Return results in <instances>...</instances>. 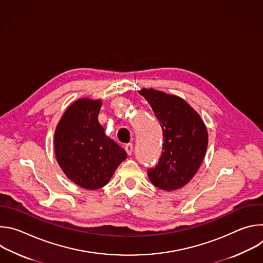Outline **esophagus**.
Returning a JSON list of instances; mask_svg holds the SVG:
<instances>
[{
	"label": "esophagus",
	"mask_w": 263,
	"mask_h": 263,
	"mask_svg": "<svg viewBox=\"0 0 263 263\" xmlns=\"http://www.w3.org/2000/svg\"><path fill=\"white\" fill-rule=\"evenodd\" d=\"M125 149L128 155H131L132 154V151H133V144L132 143H127L125 145Z\"/></svg>",
	"instance_id": "esophagus-1"
}]
</instances>
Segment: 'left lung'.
<instances>
[{
  "instance_id": "obj_1",
  "label": "left lung",
  "mask_w": 263,
  "mask_h": 263,
  "mask_svg": "<svg viewBox=\"0 0 263 263\" xmlns=\"http://www.w3.org/2000/svg\"><path fill=\"white\" fill-rule=\"evenodd\" d=\"M152 107L163 132L158 164L147 170L149 181L165 192L189 183L201 166L208 145L206 125L198 112L182 98L153 88L138 91Z\"/></svg>"
}]
</instances>
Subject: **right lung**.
<instances>
[{
  "label": "right lung",
  "mask_w": 263,
  "mask_h": 263,
  "mask_svg": "<svg viewBox=\"0 0 263 263\" xmlns=\"http://www.w3.org/2000/svg\"><path fill=\"white\" fill-rule=\"evenodd\" d=\"M102 100L82 98L61 117L54 136L57 162L65 176L87 191L104 187L127 153L106 135L98 117Z\"/></svg>",
  "instance_id": "add662e5"
}]
</instances>
